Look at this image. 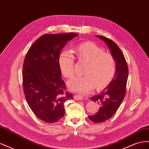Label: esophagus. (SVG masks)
<instances>
[{"mask_svg":"<svg viewBox=\"0 0 149 149\" xmlns=\"http://www.w3.org/2000/svg\"><path fill=\"white\" fill-rule=\"evenodd\" d=\"M74 98L76 100H83L84 99V97L83 96L78 95V94H76V95H74Z\"/></svg>","mask_w":149,"mask_h":149,"instance_id":"1","label":"esophagus"}]
</instances>
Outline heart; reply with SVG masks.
Segmentation results:
<instances>
[{
    "label": "heart",
    "instance_id": "obj_1",
    "mask_svg": "<svg viewBox=\"0 0 149 149\" xmlns=\"http://www.w3.org/2000/svg\"><path fill=\"white\" fill-rule=\"evenodd\" d=\"M74 52L78 59L87 62L83 76H76L70 81L68 86L72 91L81 94L91 92L96 86L102 89L110 83L116 71L114 57L91 42L83 43L76 47ZM59 66L62 74L70 78L74 73V57L70 50L63 52L59 57Z\"/></svg>",
    "mask_w": 149,
    "mask_h": 149
}]
</instances>
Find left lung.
Wrapping results in <instances>:
<instances>
[{
    "label": "left lung",
    "instance_id": "1",
    "mask_svg": "<svg viewBox=\"0 0 149 149\" xmlns=\"http://www.w3.org/2000/svg\"><path fill=\"white\" fill-rule=\"evenodd\" d=\"M96 37L109 47L116 63V73L110 83L100 94L91 97V100L98 104L100 109L95 114L89 116V119L94 123H100L111 118L123 102L125 95L129 70L124 54L118 45L103 36Z\"/></svg>",
    "mask_w": 149,
    "mask_h": 149
}]
</instances>
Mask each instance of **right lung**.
<instances>
[{"instance_id":"obj_1","label":"right lung","mask_w":149,"mask_h":149,"mask_svg":"<svg viewBox=\"0 0 149 149\" xmlns=\"http://www.w3.org/2000/svg\"><path fill=\"white\" fill-rule=\"evenodd\" d=\"M78 35L45 34L33 43L26 53L22 80L25 96L30 109L40 120L56 123L65 115V102L73 99L66 91L59 66L60 52Z\"/></svg>"}]
</instances>
